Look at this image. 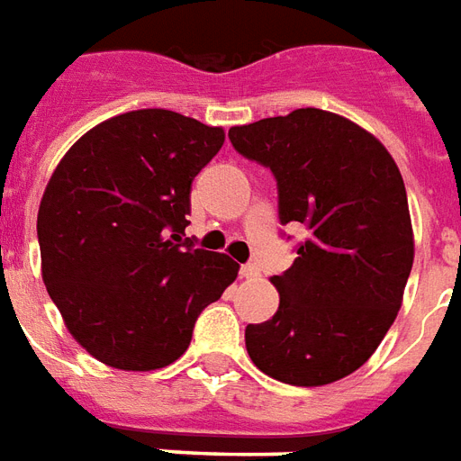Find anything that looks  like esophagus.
<instances>
[{"label": "esophagus", "instance_id": "34e87169", "mask_svg": "<svg viewBox=\"0 0 461 461\" xmlns=\"http://www.w3.org/2000/svg\"><path fill=\"white\" fill-rule=\"evenodd\" d=\"M239 273H241L244 277H258V276H261V268H258L256 263H244Z\"/></svg>", "mask_w": 461, "mask_h": 461}]
</instances>
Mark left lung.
Listing matches in <instances>:
<instances>
[{
    "mask_svg": "<svg viewBox=\"0 0 461 461\" xmlns=\"http://www.w3.org/2000/svg\"><path fill=\"white\" fill-rule=\"evenodd\" d=\"M230 140L276 176L280 224L307 230L293 266L270 277L280 307L246 326V350L285 384L348 377L394 324L413 266L399 167L377 137L319 108L239 125Z\"/></svg>",
    "mask_w": 461,
    "mask_h": 461,
    "instance_id": "obj_1",
    "label": "left lung"
}]
</instances>
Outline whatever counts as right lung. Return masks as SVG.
I'll list each match as a JSON object with an SVG mask.
<instances>
[{"instance_id": "right-lung-1", "label": "right lung", "mask_w": 461, "mask_h": 461, "mask_svg": "<svg viewBox=\"0 0 461 461\" xmlns=\"http://www.w3.org/2000/svg\"><path fill=\"white\" fill-rule=\"evenodd\" d=\"M224 142L164 108L115 115L62 157L38 210L43 280L77 343L118 370L167 367L239 263L185 237L191 185Z\"/></svg>"}]
</instances>
